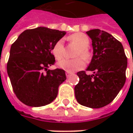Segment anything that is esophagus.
Masks as SVG:
<instances>
[{
	"label": "esophagus",
	"instance_id": "1",
	"mask_svg": "<svg viewBox=\"0 0 133 133\" xmlns=\"http://www.w3.org/2000/svg\"><path fill=\"white\" fill-rule=\"evenodd\" d=\"M71 74H72V72H66V76L67 78H69Z\"/></svg>",
	"mask_w": 133,
	"mask_h": 133
}]
</instances>
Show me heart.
Returning <instances> with one entry per match:
<instances>
[{
	"label": "heart",
	"instance_id": "1",
	"mask_svg": "<svg viewBox=\"0 0 133 133\" xmlns=\"http://www.w3.org/2000/svg\"><path fill=\"white\" fill-rule=\"evenodd\" d=\"M69 41L78 46V49L75 53V57H78L74 59H63L58 63V66L61 69H64L67 72H73L80 69L84 68L85 60H89L90 58L91 54L89 52L88 47L89 46V38L84 33H75L70 35L68 38ZM64 41L62 39L58 40L54 44L52 48V52L55 58L57 61H60L64 56ZM82 57L83 59L80 58Z\"/></svg>",
	"mask_w": 133,
	"mask_h": 133
}]
</instances>
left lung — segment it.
Wrapping results in <instances>:
<instances>
[{
    "mask_svg": "<svg viewBox=\"0 0 133 133\" xmlns=\"http://www.w3.org/2000/svg\"><path fill=\"white\" fill-rule=\"evenodd\" d=\"M92 39L93 56L87 71L78 72L79 82L75 95L80 104L90 108H101L111 103L126 81L127 58L120 41L98 29L87 32Z\"/></svg>",
    "mask_w": 133,
    "mask_h": 133,
    "instance_id": "obj_1",
    "label": "left lung"
}]
</instances>
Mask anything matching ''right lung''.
Segmentation results:
<instances>
[{
  "mask_svg": "<svg viewBox=\"0 0 133 133\" xmlns=\"http://www.w3.org/2000/svg\"><path fill=\"white\" fill-rule=\"evenodd\" d=\"M65 35L46 27L26 29L12 44L7 73L15 94L24 104L42 107L56 98L59 86L66 79L65 71L47 68L55 61L53 45Z\"/></svg>",
  "mask_w": 133,
  "mask_h": 133,
  "instance_id": "1",
  "label": "right lung"
}]
</instances>
